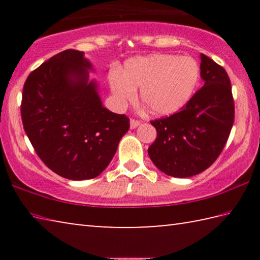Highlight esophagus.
I'll return each instance as SVG.
<instances>
[{
    "label": "esophagus",
    "instance_id": "obj_1",
    "mask_svg": "<svg viewBox=\"0 0 260 260\" xmlns=\"http://www.w3.org/2000/svg\"><path fill=\"white\" fill-rule=\"evenodd\" d=\"M129 126H131V129H135L136 127L140 126V121L135 120V119H132L131 122H129Z\"/></svg>",
    "mask_w": 260,
    "mask_h": 260
}]
</instances>
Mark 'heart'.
<instances>
[{
    "label": "heart",
    "instance_id": "heart-1",
    "mask_svg": "<svg viewBox=\"0 0 260 260\" xmlns=\"http://www.w3.org/2000/svg\"><path fill=\"white\" fill-rule=\"evenodd\" d=\"M199 79L200 68L191 57L153 54L127 60L122 74L110 78V86L119 104L133 100L135 88H141V101L149 111L169 116L187 104Z\"/></svg>",
    "mask_w": 260,
    "mask_h": 260
}]
</instances>
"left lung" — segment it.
<instances>
[{"instance_id":"obj_1","label":"left lung","mask_w":260,"mask_h":260,"mask_svg":"<svg viewBox=\"0 0 260 260\" xmlns=\"http://www.w3.org/2000/svg\"><path fill=\"white\" fill-rule=\"evenodd\" d=\"M203 87L172 116L151 121L157 138L148 149L158 170L170 177L189 178L213 164L234 122V101L225 69L201 54Z\"/></svg>"}]
</instances>
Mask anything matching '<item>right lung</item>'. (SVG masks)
<instances>
[{"label": "right lung", "mask_w": 260, "mask_h": 260, "mask_svg": "<svg viewBox=\"0 0 260 260\" xmlns=\"http://www.w3.org/2000/svg\"><path fill=\"white\" fill-rule=\"evenodd\" d=\"M85 52H59L29 74L21 101L24 129L41 160L70 180L99 177L129 128L125 114L111 112L100 96Z\"/></svg>", "instance_id": "add662e5"}]
</instances>
